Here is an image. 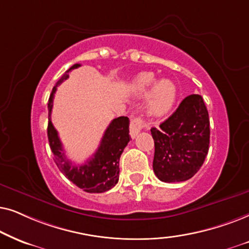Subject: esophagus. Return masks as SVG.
<instances>
[{"label": "esophagus", "mask_w": 249, "mask_h": 249, "mask_svg": "<svg viewBox=\"0 0 249 249\" xmlns=\"http://www.w3.org/2000/svg\"><path fill=\"white\" fill-rule=\"evenodd\" d=\"M144 122L143 119L141 117H135L131 121V124H130V134L132 138H135L138 135L139 132H140L142 128L144 127Z\"/></svg>", "instance_id": "esophagus-1"}]
</instances>
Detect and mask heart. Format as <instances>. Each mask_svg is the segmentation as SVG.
<instances>
[{
    "instance_id": "b5f03b06",
    "label": "heart",
    "mask_w": 249,
    "mask_h": 249,
    "mask_svg": "<svg viewBox=\"0 0 249 249\" xmlns=\"http://www.w3.org/2000/svg\"><path fill=\"white\" fill-rule=\"evenodd\" d=\"M132 90L139 95H147L148 91H151L148 95L147 107L149 114L156 117L167 114L177 100V88L174 83L170 79H160L157 82V77L150 71L139 74L132 83Z\"/></svg>"
}]
</instances>
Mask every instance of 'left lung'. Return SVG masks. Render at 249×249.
Masks as SVG:
<instances>
[{
	"mask_svg": "<svg viewBox=\"0 0 249 249\" xmlns=\"http://www.w3.org/2000/svg\"><path fill=\"white\" fill-rule=\"evenodd\" d=\"M210 133V118L203 98L199 94L188 95L158 128H151L156 177L167 183L194 177L207 156Z\"/></svg>",
	"mask_w": 249,
	"mask_h": 249,
	"instance_id": "8db88e82",
	"label": "left lung"
}]
</instances>
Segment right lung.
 Here are the masks:
<instances>
[{
    "label": "right lung",
    "instance_id": "1",
    "mask_svg": "<svg viewBox=\"0 0 249 249\" xmlns=\"http://www.w3.org/2000/svg\"><path fill=\"white\" fill-rule=\"evenodd\" d=\"M79 64H75L61 76L52 89V93L49 99V124L48 138L54 161L68 180L91 194H100L110 190L117 184L119 178V158L122 152L130 142V121L125 116L112 119L101 139L100 145L95 154L83 165L72 164L65 155L62 143L59 139L58 132L51 122V111L53 95L57 90V86L69 77V71L78 68Z\"/></svg>",
    "mask_w": 249,
    "mask_h": 249
}]
</instances>
